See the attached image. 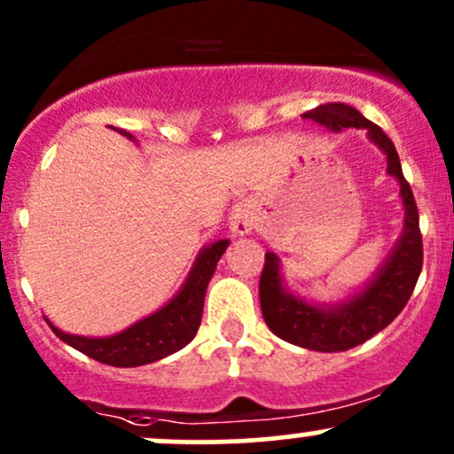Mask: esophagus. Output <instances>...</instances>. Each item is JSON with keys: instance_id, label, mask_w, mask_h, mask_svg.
<instances>
[{"instance_id": "34e87169", "label": "esophagus", "mask_w": 454, "mask_h": 454, "mask_svg": "<svg viewBox=\"0 0 454 454\" xmlns=\"http://www.w3.org/2000/svg\"><path fill=\"white\" fill-rule=\"evenodd\" d=\"M254 228V213L247 204H239V207L232 211L231 217V231L235 235H247Z\"/></svg>"}]
</instances>
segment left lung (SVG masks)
Instances as JSON below:
<instances>
[{
  "instance_id": "left-lung-1",
  "label": "left lung",
  "mask_w": 454,
  "mask_h": 454,
  "mask_svg": "<svg viewBox=\"0 0 454 454\" xmlns=\"http://www.w3.org/2000/svg\"><path fill=\"white\" fill-rule=\"evenodd\" d=\"M303 118H310L332 131H342L348 127L366 129L368 137L387 154V172L401 183V196L405 204V231L395 252L390 254L375 280L368 284L366 291L351 297L342 306L317 308L288 295L280 282L278 256L273 252L265 254L258 295L269 330L282 340L312 351H347L390 325L410 301L422 271L420 219H418V207L410 183L403 176L395 144L381 131V127L366 121L357 109L345 103H325L303 114Z\"/></svg>"
}]
</instances>
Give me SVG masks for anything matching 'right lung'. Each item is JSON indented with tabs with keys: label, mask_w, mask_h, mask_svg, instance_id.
<instances>
[{
	"label": "right lung",
	"mask_w": 454,
	"mask_h": 454,
	"mask_svg": "<svg viewBox=\"0 0 454 454\" xmlns=\"http://www.w3.org/2000/svg\"><path fill=\"white\" fill-rule=\"evenodd\" d=\"M118 131H121V136L131 137V133H127L124 129H118ZM226 247L228 241H217L213 246L204 247L192 273H189L185 286L181 288V293L166 308L142 318L136 325L116 333V336H73V333L59 332L58 327H53L47 321L49 327H51L59 340L82 351L83 356L92 357V360L103 362V364L127 368L161 360V357L178 351V348L189 345L196 338L198 327H200L202 321L204 293H207L208 280H211L217 261L226 252Z\"/></svg>",
	"instance_id": "obj_1"
}]
</instances>
